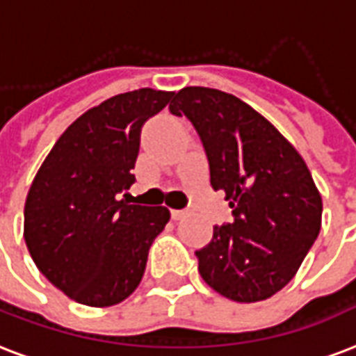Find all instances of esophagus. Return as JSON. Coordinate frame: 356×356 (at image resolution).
<instances>
[{"label": "esophagus", "mask_w": 356, "mask_h": 356, "mask_svg": "<svg viewBox=\"0 0 356 356\" xmlns=\"http://www.w3.org/2000/svg\"><path fill=\"white\" fill-rule=\"evenodd\" d=\"M186 214H188V211H186V209H172L173 220H181V218H184Z\"/></svg>", "instance_id": "34e87169"}]
</instances>
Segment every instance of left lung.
I'll use <instances>...</instances> for the list:
<instances>
[{
	"label": "left lung",
	"instance_id": "left-lung-1",
	"mask_svg": "<svg viewBox=\"0 0 356 356\" xmlns=\"http://www.w3.org/2000/svg\"><path fill=\"white\" fill-rule=\"evenodd\" d=\"M202 138L211 186L226 192L232 224L214 226L200 275L235 302L286 287L321 229L323 202L305 159L252 106L211 88H183L170 104Z\"/></svg>",
	"mask_w": 356,
	"mask_h": 356
}]
</instances>
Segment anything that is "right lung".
I'll return each instance as SVG.
<instances>
[{"instance_id": "add662e5", "label": "right lung", "mask_w": 356, "mask_h": 356, "mask_svg": "<svg viewBox=\"0 0 356 356\" xmlns=\"http://www.w3.org/2000/svg\"><path fill=\"white\" fill-rule=\"evenodd\" d=\"M173 91L143 88L81 113L39 168L24 207V238L35 265L76 302L108 308L130 297L149 248L170 220L166 207L130 205L143 123Z\"/></svg>"}]
</instances>
